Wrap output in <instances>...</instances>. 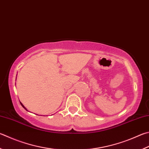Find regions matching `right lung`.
<instances>
[{"mask_svg":"<svg viewBox=\"0 0 149 149\" xmlns=\"http://www.w3.org/2000/svg\"><path fill=\"white\" fill-rule=\"evenodd\" d=\"M20 104H21V105H22V107H23V108H25V109H26V111H27V109H26V108L25 107V106H24V105H23V104H22V103H21V102H20Z\"/></svg>","mask_w":149,"mask_h":149,"instance_id":"1","label":"right lung"}]
</instances>
